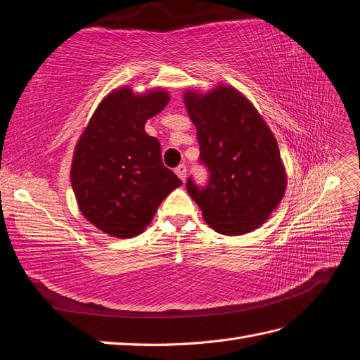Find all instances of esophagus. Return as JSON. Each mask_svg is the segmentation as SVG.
Listing matches in <instances>:
<instances>
[{"label": "esophagus", "instance_id": "obj_1", "mask_svg": "<svg viewBox=\"0 0 360 360\" xmlns=\"http://www.w3.org/2000/svg\"><path fill=\"white\" fill-rule=\"evenodd\" d=\"M175 174L179 175L180 180L185 181V179H186V166L185 165H180V166L175 167Z\"/></svg>", "mask_w": 360, "mask_h": 360}]
</instances>
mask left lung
<instances>
[{
  "instance_id": "8db88e82",
  "label": "left lung",
  "mask_w": 360,
  "mask_h": 360,
  "mask_svg": "<svg viewBox=\"0 0 360 360\" xmlns=\"http://www.w3.org/2000/svg\"><path fill=\"white\" fill-rule=\"evenodd\" d=\"M183 101L197 129L200 160L211 172L205 189L188 180L189 195L219 234L251 233L282 202L288 183L273 131L234 86L186 89Z\"/></svg>"
}]
</instances>
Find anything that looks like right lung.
I'll return each mask as SVG.
<instances>
[{
	"label": "right lung",
	"instance_id": "1",
	"mask_svg": "<svg viewBox=\"0 0 360 360\" xmlns=\"http://www.w3.org/2000/svg\"><path fill=\"white\" fill-rule=\"evenodd\" d=\"M154 87L110 91L79 135L70 165L78 210L105 234L131 238L153 221L160 203L181 180L163 166L162 148L145 131L149 118L169 103Z\"/></svg>",
	"mask_w": 360,
	"mask_h": 360
}]
</instances>
